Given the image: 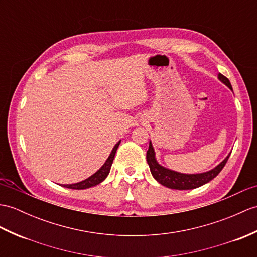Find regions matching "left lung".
I'll list each match as a JSON object with an SVG mask.
<instances>
[{
  "label": "left lung",
  "instance_id": "left-lung-1",
  "mask_svg": "<svg viewBox=\"0 0 257 257\" xmlns=\"http://www.w3.org/2000/svg\"><path fill=\"white\" fill-rule=\"evenodd\" d=\"M218 79L220 82H222L225 86H228L231 91L233 92L229 79H226V77L221 73L218 74ZM230 154L231 153L226 156V158L221 163H219L216 168H213L210 171H207L204 173H196V174H186V173L176 172L174 170H171L165 168L163 165H161L158 162L156 152H154V148L150 140V142H149V149L147 151V162L149 164V168H150L151 174L154 177V180L159 182L161 185L172 189L186 190L200 187L202 185L209 183L211 180H213V178L216 177L224 168Z\"/></svg>",
  "mask_w": 257,
  "mask_h": 257
}]
</instances>
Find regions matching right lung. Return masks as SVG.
I'll list each match as a JSON object with an SVG mask.
<instances>
[{
    "label": "right lung",
    "instance_id": "right-lung-1",
    "mask_svg": "<svg viewBox=\"0 0 257 257\" xmlns=\"http://www.w3.org/2000/svg\"><path fill=\"white\" fill-rule=\"evenodd\" d=\"M119 145H120V140H119L115 145V147L112 148L109 157L107 158V160L105 161V163L101 165L100 169L97 172H95L93 175L87 177L86 180L82 181V182L74 183V184H65V185H62V186L65 187V188H70V189H86V188L96 186V185L100 184L109 174L112 161H114L115 154H116V151H117Z\"/></svg>",
    "mask_w": 257,
    "mask_h": 257
}]
</instances>
